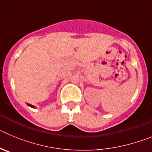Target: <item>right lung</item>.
Returning a JSON list of instances; mask_svg holds the SVG:
<instances>
[{
	"label": "right lung",
	"instance_id": "1",
	"mask_svg": "<svg viewBox=\"0 0 152 152\" xmlns=\"http://www.w3.org/2000/svg\"><path fill=\"white\" fill-rule=\"evenodd\" d=\"M28 105L29 106H31V107H32V108H34V106H33V105H29V104H28Z\"/></svg>",
	"mask_w": 152,
	"mask_h": 152
}]
</instances>
